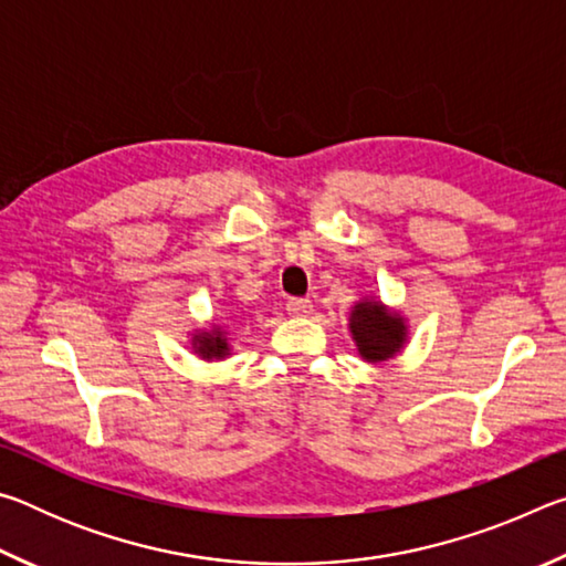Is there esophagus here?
Wrapping results in <instances>:
<instances>
[{
	"mask_svg": "<svg viewBox=\"0 0 566 566\" xmlns=\"http://www.w3.org/2000/svg\"><path fill=\"white\" fill-rule=\"evenodd\" d=\"M286 312H290L292 317H306V314L312 312V302L304 300V296H294V300L286 302Z\"/></svg>",
	"mask_w": 566,
	"mask_h": 566,
	"instance_id": "34e87169",
	"label": "esophagus"
}]
</instances>
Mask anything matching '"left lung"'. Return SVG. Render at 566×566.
I'll use <instances>...</instances> for the list:
<instances>
[{
    "instance_id": "left-lung-1",
    "label": "left lung",
    "mask_w": 566,
    "mask_h": 566,
    "mask_svg": "<svg viewBox=\"0 0 566 566\" xmlns=\"http://www.w3.org/2000/svg\"><path fill=\"white\" fill-rule=\"evenodd\" d=\"M349 329L359 354L367 361H385L395 357L407 339L405 319L399 314H391L379 302L367 300L352 310Z\"/></svg>"
}]
</instances>
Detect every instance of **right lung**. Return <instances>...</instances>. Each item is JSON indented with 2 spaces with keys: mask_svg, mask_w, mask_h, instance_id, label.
<instances>
[{
  "mask_svg": "<svg viewBox=\"0 0 566 566\" xmlns=\"http://www.w3.org/2000/svg\"><path fill=\"white\" fill-rule=\"evenodd\" d=\"M191 344H195V352H199V357L202 359H222L229 354L224 332H217V329L197 334V337L191 339Z\"/></svg>",
  "mask_w": 566,
  "mask_h": 566,
  "instance_id": "right-lung-1",
  "label": "right lung"
}]
</instances>
